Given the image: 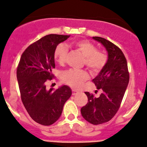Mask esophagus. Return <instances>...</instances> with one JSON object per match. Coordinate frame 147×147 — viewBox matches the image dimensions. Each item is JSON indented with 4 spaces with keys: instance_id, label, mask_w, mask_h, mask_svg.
Masks as SVG:
<instances>
[{
    "instance_id": "34e87169",
    "label": "esophagus",
    "mask_w": 147,
    "mask_h": 147,
    "mask_svg": "<svg viewBox=\"0 0 147 147\" xmlns=\"http://www.w3.org/2000/svg\"><path fill=\"white\" fill-rule=\"evenodd\" d=\"M72 95H77V94H78V92H77V90H74V89H72Z\"/></svg>"
}]
</instances>
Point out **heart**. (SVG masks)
Masks as SVG:
<instances>
[{"label":"heart","mask_w":147,"mask_h":147,"mask_svg":"<svg viewBox=\"0 0 147 147\" xmlns=\"http://www.w3.org/2000/svg\"><path fill=\"white\" fill-rule=\"evenodd\" d=\"M77 50L84 56L83 63L91 72H99L105 66L108 56L104 52L99 51L93 43L87 41H76L73 43ZM68 48L63 43L59 44L54 52L55 61L60 65L65 63L68 55ZM62 82L73 88H79L82 84L89 78L88 74L84 70L70 69L63 71L61 75Z\"/></svg>","instance_id":"heart-1"}]
</instances>
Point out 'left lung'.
Segmentation results:
<instances>
[{"label":"left lung","mask_w":147,"mask_h":147,"mask_svg":"<svg viewBox=\"0 0 147 147\" xmlns=\"http://www.w3.org/2000/svg\"><path fill=\"white\" fill-rule=\"evenodd\" d=\"M92 38L106 48L108 61L92 80L102 93L97 97L85 92L88 103L81 109V113L87 122L97 125L109 122L117 112L129 84V73L126 59L120 49L106 38L99 36Z\"/></svg>","instance_id":"8db88e82"}]
</instances>
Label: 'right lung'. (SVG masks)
Segmentation results:
<instances>
[{"instance_id":"add662e5","label":"right lung","mask_w":147,"mask_h":147,"mask_svg":"<svg viewBox=\"0 0 147 147\" xmlns=\"http://www.w3.org/2000/svg\"><path fill=\"white\" fill-rule=\"evenodd\" d=\"M70 35L48 34L28 46L22 54L16 77L21 100L33 120L50 126L58 120L65 102L72 95L68 86L56 90L46 89L47 80L54 78V52Z\"/></svg>"}]
</instances>
